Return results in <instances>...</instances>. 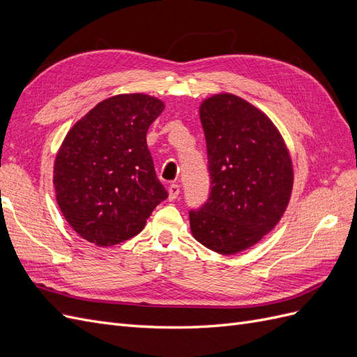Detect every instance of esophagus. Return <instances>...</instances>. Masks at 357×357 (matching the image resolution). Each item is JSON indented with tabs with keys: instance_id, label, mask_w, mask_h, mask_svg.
Returning <instances> with one entry per match:
<instances>
[{
	"instance_id": "34e87169",
	"label": "esophagus",
	"mask_w": 357,
	"mask_h": 357,
	"mask_svg": "<svg viewBox=\"0 0 357 357\" xmlns=\"http://www.w3.org/2000/svg\"><path fill=\"white\" fill-rule=\"evenodd\" d=\"M178 195H180V186L177 185V183H171V185L168 186L169 199H176V198H178Z\"/></svg>"
}]
</instances>
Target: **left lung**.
<instances>
[{
	"label": "left lung",
	"mask_w": 357,
	"mask_h": 357,
	"mask_svg": "<svg viewBox=\"0 0 357 357\" xmlns=\"http://www.w3.org/2000/svg\"><path fill=\"white\" fill-rule=\"evenodd\" d=\"M210 195L189 211L197 241L220 255L255 245L282 219L294 186L289 150L269 117L232 93L199 107Z\"/></svg>",
	"instance_id": "8db88e82"
}]
</instances>
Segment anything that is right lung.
<instances>
[{
    "label": "right lung",
    "instance_id": "right-lung-1",
    "mask_svg": "<svg viewBox=\"0 0 357 357\" xmlns=\"http://www.w3.org/2000/svg\"><path fill=\"white\" fill-rule=\"evenodd\" d=\"M164 107L144 93L116 95L96 104L63 138L53 185L63 218L82 238L101 247L132 238L168 198L146 143Z\"/></svg>",
    "mask_w": 357,
    "mask_h": 357
}]
</instances>
